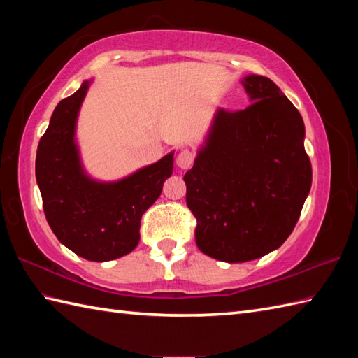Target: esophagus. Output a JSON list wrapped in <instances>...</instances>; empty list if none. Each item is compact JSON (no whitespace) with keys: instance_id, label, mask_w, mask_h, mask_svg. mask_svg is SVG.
<instances>
[{"instance_id":"34e87169","label":"esophagus","mask_w":358,"mask_h":358,"mask_svg":"<svg viewBox=\"0 0 358 358\" xmlns=\"http://www.w3.org/2000/svg\"><path fill=\"white\" fill-rule=\"evenodd\" d=\"M194 158L195 157H194L192 150L183 149L177 155V159H175V162H177V166L180 167V169H189V167H191L192 163H194Z\"/></svg>"}]
</instances>
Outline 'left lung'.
<instances>
[{"label":"left lung","mask_w":358,"mask_h":358,"mask_svg":"<svg viewBox=\"0 0 358 358\" xmlns=\"http://www.w3.org/2000/svg\"><path fill=\"white\" fill-rule=\"evenodd\" d=\"M243 86L254 103L217 110L185 175L196 246L226 263L255 260L283 245L313 183L300 112L262 75H249Z\"/></svg>","instance_id":"left-lung-1"}]
</instances>
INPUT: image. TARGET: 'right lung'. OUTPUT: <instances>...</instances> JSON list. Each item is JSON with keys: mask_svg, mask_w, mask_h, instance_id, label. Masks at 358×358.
I'll use <instances>...</instances> for the list:
<instances>
[{"mask_svg": "<svg viewBox=\"0 0 358 358\" xmlns=\"http://www.w3.org/2000/svg\"><path fill=\"white\" fill-rule=\"evenodd\" d=\"M87 89L85 81L53 110L38 143L35 173L44 215L57 238L89 262H109L138 245L141 217L172 175L173 154L115 183L90 180L83 172L73 140Z\"/></svg>", "mask_w": 358, "mask_h": 358, "instance_id": "add662e5", "label": "right lung"}]
</instances>
